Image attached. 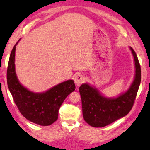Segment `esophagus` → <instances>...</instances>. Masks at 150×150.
<instances>
[{
    "instance_id": "obj_1",
    "label": "esophagus",
    "mask_w": 150,
    "mask_h": 150,
    "mask_svg": "<svg viewBox=\"0 0 150 150\" xmlns=\"http://www.w3.org/2000/svg\"><path fill=\"white\" fill-rule=\"evenodd\" d=\"M84 80H85L84 76L81 74H78L75 76L74 82L76 83V85H77L78 86H80L83 82H84Z\"/></svg>"
}]
</instances>
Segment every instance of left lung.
<instances>
[{"label": "left lung", "instance_id": "8db88e82", "mask_svg": "<svg viewBox=\"0 0 150 150\" xmlns=\"http://www.w3.org/2000/svg\"><path fill=\"white\" fill-rule=\"evenodd\" d=\"M134 60L135 76L125 93L115 98H107L88 83L80 86L83 117L93 127H104L127 115L132 109L141 82V68L137 55L130 47Z\"/></svg>", "mask_w": 150, "mask_h": 150}]
</instances>
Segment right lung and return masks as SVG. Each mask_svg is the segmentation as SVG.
Wrapping results in <instances>:
<instances>
[{"label": "right lung", "instance_id": "add662e5", "mask_svg": "<svg viewBox=\"0 0 150 150\" xmlns=\"http://www.w3.org/2000/svg\"><path fill=\"white\" fill-rule=\"evenodd\" d=\"M19 41L10 53L7 68L8 87L14 103L26 119L41 126L51 125L58 119L59 110L66 98L75 90L74 82L72 80L65 81L43 93H34L23 87L15 71L16 46Z\"/></svg>", "mask_w": 150, "mask_h": 150}]
</instances>
